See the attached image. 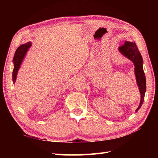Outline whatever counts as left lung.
Instances as JSON below:
<instances>
[{"mask_svg":"<svg viewBox=\"0 0 158 158\" xmlns=\"http://www.w3.org/2000/svg\"><path fill=\"white\" fill-rule=\"evenodd\" d=\"M118 49L123 56L131 60L135 66V74L136 83L141 95L140 104L136 110V112H137L144 102L146 91V81L144 69H143L142 57L135 43L125 41L124 45L119 47Z\"/></svg>","mask_w":158,"mask_h":158,"instance_id":"1","label":"left lung"}]
</instances>
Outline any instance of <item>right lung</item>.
Here are the masks:
<instances>
[{
	"label": "right lung",
	"instance_id": "add662e5",
	"mask_svg": "<svg viewBox=\"0 0 158 158\" xmlns=\"http://www.w3.org/2000/svg\"><path fill=\"white\" fill-rule=\"evenodd\" d=\"M31 46V43L27 42L25 44L21 45L18 48L16 49L15 54H14L13 58V63H14V69L12 73V80L14 84H15L17 74L18 70L20 69L22 62L24 59L25 56L27 54V52L29 50V48Z\"/></svg>",
	"mask_w": 158,
	"mask_h": 158
}]
</instances>
